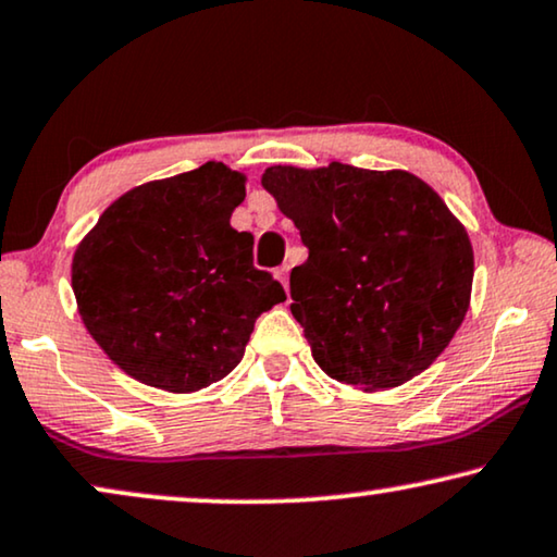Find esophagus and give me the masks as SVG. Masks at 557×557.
<instances>
[{"label":"esophagus","mask_w":557,"mask_h":557,"mask_svg":"<svg viewBox=\"0 0 557 557\" xmlns=\"http://www.w3.org/2000/svg\"><path fill=\"white\" fill-rule=\"evenodd\" d=\"M287 272H289L287 264H282V268L275 270V277L282 282V287H285V289H287V285H289V282H287Z\"/></svg>","instance_id":"esophagus-1"}]
</instances>
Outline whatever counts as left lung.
I'll list each match as a JSON object with an SVG mask.
<instances>
[{
    "mask_svg": "<svg viewBox=\"0 0 557 557\" xmlns=\"http://www.w3.org/2000/svg\"><path fill=\"white\" fill-rule=\"evenodd\" d=\"M262 186L300 230L293 315L331 379L386 391L426 371L469 310L467 230L409 171L270 166Z\"/></svg>",
    "mask_w": 557,
    "mask_h": 557,
    "instance_id": "1",
    "label": "left lung"
}]
</instances>
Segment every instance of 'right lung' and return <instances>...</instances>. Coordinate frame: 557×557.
Returning <instances> with one entry per match:
<instances>
[{"instance_id": "right-lung-1", "label": "right lung", "mask_w": 557, "mask_h": 557, "mask_svg": "<svg viewBox=\"0 0 557 557\" xmlns=\"http://www.w3.org/2000/svg\"><path fill=\"white\" fill-rule=\"evenodd\" d=\"M245 174L209 161L125 191L73 257L88 333L140 383L191 394L245 356L255 320L285 289L252 264V234L230 224Z\"/></svg>"}]
</instances>
